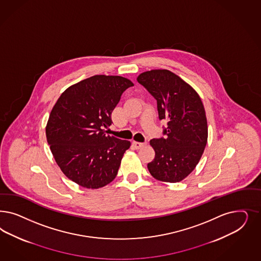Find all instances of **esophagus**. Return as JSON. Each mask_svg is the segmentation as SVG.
I'll list each match as a JSON object with an SVG mask.
<instances>
[{
    "label": "esophagus",
    "instance_id": "obj_1",
    "mask_svg": "<svg viewBox=\"0 0 261 261\" xmlns=\"http://www.w3.org/2000/svg\"><path fill=\"white\" fill-rule=\"evenodd\" d=\"M133 145L135 146V149H140V148H142L143 146L146 145V143H141V142H137V141H134L133 142Z\"/></svg>",
    "mask_w": 261,
    "mask_h": 261
}]
</instances>
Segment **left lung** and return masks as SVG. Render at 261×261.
Listing matches in <instances>:
<instances>
[{
	"label": "left lung",
	"instance_id": "obj_1",
	"mask_svg": "<svg viewBox=\"0 0 261 261\" xmlns=\"http://www.w3.org/2000/svg\"><path fill=\"white\" fill-rule=\"evenodd\" d=\"M137 82L156 100L160 120L167 121L165 137L150 141L155 155L148 163L149 172L160 181L178 182L199 163L207 142L202 100L189 84L165 69L144 72Z\"/></svg>",
	"mask_w": 261,
	"mask_h": 261
}]
</instances>
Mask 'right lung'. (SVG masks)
I'll return each mask as SVG.
<instances>
[{
	"mask_svg": "<svg viewBox=\"0 0 261 261\" xmlns=\"http://www.w3.org/2000/svg\"><path fill=\"white\" fill-rule=\"evenodd\" d=\"M134 84L120 76L96 75L60 95L46 126L47 141L59 168L72 181L97 189L111 182L130 142L106 135L111 113Z\"/></svg>",
	"mask_w": 261,
	"mask_h": 261,
	"instance_id": "obj_1",
	"label": "right lung"
}]
</instances>
